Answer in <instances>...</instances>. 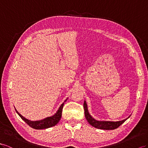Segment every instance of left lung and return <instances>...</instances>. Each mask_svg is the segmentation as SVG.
Listing matches in <instances>:
<instances>
[{
    "label": "left lung",
    "mask_w": 148,
    "mask_h": 148,
    "mask_svg": "<svg viewBox=\"0 0 148 148\" xmlns=\"http://www.w3.org/2000/svg\"><path fill=\"white\" fill-rule=\"evenodd\" d=\"M84 114H85V117L88 121V122L92 126L97 128V129H101V130H115V129L117 128L119 126H120L121 124L124 123L125 121H126L130 116H129L127 118L123 119L122 121H97L95 119H94L93 117L90 115V114L88 112V106H87L86 102L84 101Z\"/></svg>",
    "instance_id": "1"
}]
</instances>
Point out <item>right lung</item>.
Wrapping results in <instances>:
<instances>
[{
	"label": "right lung",
	"mask_w": 148,
	"mask_h": 148,
	"mask_svg": "<svg viewBox=\"0 0 148 148\" xmlns=\"http://www.w3.org/2000/svg\"><path fill=\"white\" fill-rule=\"evenodd\" d=\"M66 101L67 99L64 102H66ZM64 104V103H63L61 105H60L58 111H57V112L54 115H53L51 117H47L46 118H45L42 120L36 121H30L27 119L25 118L24 117L22 116L21 114H19L17 112V111L16 109H16L18 115L21 117V119L23 121H24L30 127H31L34 129H36V130H42V129H46V128L54 126L55 125H56L59 123V121L60 119V117L62 116V111Z\"/></svg>",
	"instance_id": "obj_1"
}]
</instances>
